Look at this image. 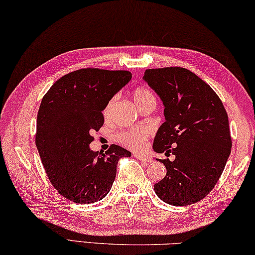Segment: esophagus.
I'll use <instances>...</instances> for the list:
<instances>
[{"mask_svg":"<svg viewBox=\"0 0 255 255\" xmlns=\"http://www.w3.org/2000/svg\"><path fill=\"white\" fill-rule=\"evenodd\" d=\"M134 157H136L137 160H139V161H142V162H151L152 161V159L149 156H147V155H145V154H142V153H134V155H132Z\"/></svg>","mask_w":255,"mask_h":255,"instance_id":"34e87169","label":"esophagus"}]
</instances>
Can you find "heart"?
<instances>
[{
	"label": "heart",
	"instance_id": "obj_1",
	"mask_svg": "<svg viewBox=\"0 0 255 255\" xmlns=\"http://www.w3.org/2000/svg\"><path fill=\"white\" fill-rule=\"evenodd\" d=\"M132 96H134L136 106L139 109L143 108L145 104H147L149 102H155V96L153 94V92L149 90V88L144 86L137 87L134 93H132ZM115 103L116 98H112L109 101L106 109H104V116L108 117L110 115V111ZM116 138L119 143L129 148L140 149L145 146V144H146V140L148 138V130L143 128H136L131 129V130L120 131L119 134H117Z\"/></svg>",
	"mask_w": 255,
	"mask_h": 255
}]
</instances>
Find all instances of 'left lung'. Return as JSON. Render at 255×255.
<instances>
[{
    "label": "left lung",
    "instance_id": "8db88e82",
    "mask_svg": "<svg viewBox=\"0 0 255 255\" xmlns=\"http://www.w3.org/2000/svg\"><path fill=\"white\" fill-rule=\"evenodd\" d=\"M143 79L164 106L153 149L176 156L157 160L167 175L154 185L155 194L177 207L196 203L215 187L232 151L227 112L217 93L185 68L146 69Z\"/></svg>",
    "mask_w": 255,
    "mask_h": 255
}]
</instances>
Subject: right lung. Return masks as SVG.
<instances>
[{
  "label": "right lung",
  "instance_id": "add662e5",
  "mask_svg": "<svg viewBox=\"0 0 255 255\" xmlns=\"http://www.w3.org/2000/svg\"><path fill=\"white\" fill-rule=\"evenodd\" d=\"M130 79L127 70L84 68L61 77L44 95L35 143L51 184L69 201L102 200L115 181L120 157L131 155L116 144L102 155L90 148L92 132L103 126L102 111Z\"/></svg>",
  "mask_w": 255,
  "mask_h": 255
}]
</instances>
